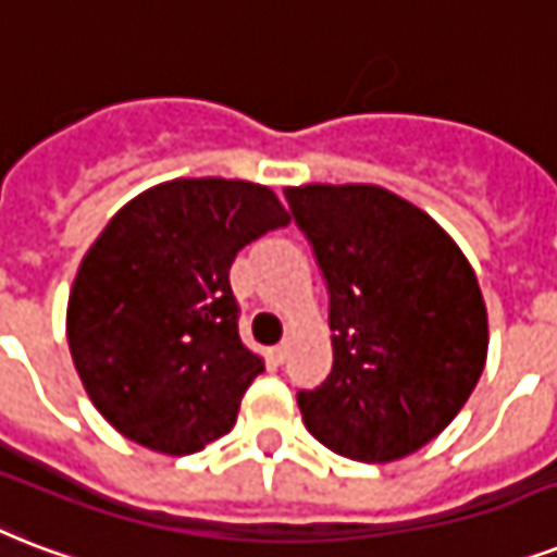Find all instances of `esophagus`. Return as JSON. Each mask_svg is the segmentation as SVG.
<instances>
[{
	"instance_id": "1",
	"label": "esophagus",
	"mask_w": 557,
	"mask_h": 557,
	"mask_svg": "<svg viewBox=\"0 0 557 557\" xmlns=\"http://www.w3.org/2000/svg\"><path fill=\"white\" fill-rule=\"evenodd\" d=\"M287 355H290V343L284 339V343H278V346L270 351V357H273V363H284L287 360Z\"/></svg>"
}]
</instances>
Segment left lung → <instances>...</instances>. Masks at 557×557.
<instances>
[{
    "label": "left lung",
    "instance_id": "1",
    "mask_svg": "<svg viewBox=\"0 0 557 557\" xmlns=\"http://www.w3.org/2000/svg\"><path fill=\"white\" fill-rule=\"evenodd\" d=\"M327 282L334 369L301 421L355 462H398L471 398L488 310L471 261L416 202L372 183L284 188Z\"/></svg>",
    "mask_w": 557,
    "mask_h": 557
}]
</instances>
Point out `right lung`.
<instances>
[{"label": "right lung", "instance_id": "add662e5", "mask_svg": "<svg viewBox=\"0 0 557 557\" xmlns=\"http://www.w3.org/2000/svg\"><path fill=\"white\" fill-rule=\"evenodd\" d=\"M290 211L247 180L136 194L86 249L66 337L86 395L131 442L188 456L230 433L264 357L240 343L230 267Z\"/></svg>", "mask_w": 557, "mask_h": 557}]
</instances>
